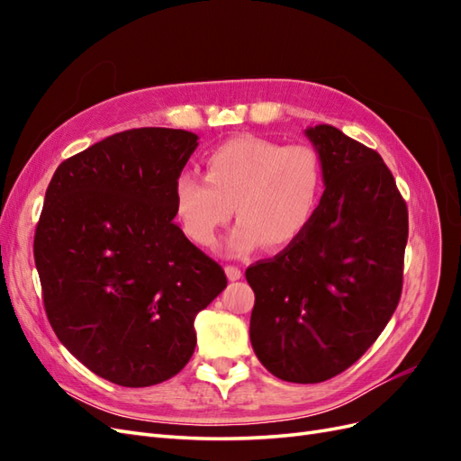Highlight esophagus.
<instances>
[{
    "label": "esophagus",
    "mask_w": 461,
    "mask_h": 461,
    "mask_svg": "<svg viewBox=\"0 0 461 461\" xmlns=\"http://www.w3.org/2000/svg\"><path fill=\"white\" fill-rule=\"evenodd\" d=\"M225 273L229 276V281H240V278H242V271L239 267H234V265H227Z\"/></svg>",
    "instance_id": "obj_1"
}]
</instances>
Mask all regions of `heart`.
<instances>
[{
    "mask_svg": "<svg viewBox=\"0 0 461 461\" xmlns=\"http://www.w3.org/2000/svg\"><path fill=\"white\" fill-rule=\"evenodd\" d=\"M323 190V163L312 146L236 136L207 153L205 176L194 171L176 176L173 207L188 239L209 246L234 205L240 219L222 249L246 256L263 244L276 249L296 242L312 225Z\"/></svg>",
    "mask_w": 461,
    "mask_h": 461,
    "instance_id": "b5f03b06",
    "label": "heart"
}]
</instances>
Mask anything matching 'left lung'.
<instances>
[{
	"mask_svg": "<svg viewBox=\"0 0 461 461\" xmlns=\"http://www.w3.org/2000/svg\"><path fill=\"white\" fill-rule=\"evenodd\" d=\"M325 192L296 242L246 269L256 294L249 340L288 383H323L367 352L393 317L403 275L408 207L375 149L337 127L303 131Z\"/></svg>",
	"mask_w": 461,
	"mask_h": 461,
	"instance_id": "left-lung-1",
	"label": "left lung"
}]
</instances>
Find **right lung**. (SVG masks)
Listing matches in <instances>:
<instances>
[{
	"label": "right lung",
	"mask_w": 461,
	"mask_h": 461,
	"mask_svg": "<svg viewBox=\"0 0 461 461\" xmlns=\"http://www.w3.org/2000/svg\"><path fill=\"white\" fill-rule=\"evenodd\" d=\"M196 148L188 131H124L63 161L46 190L34 261L48 319L80 364L121 386L183 369L194 319L227 288L173 221V185Z\"/></svg>",
	"instance_id": "add662e5"
}]
</instances>
